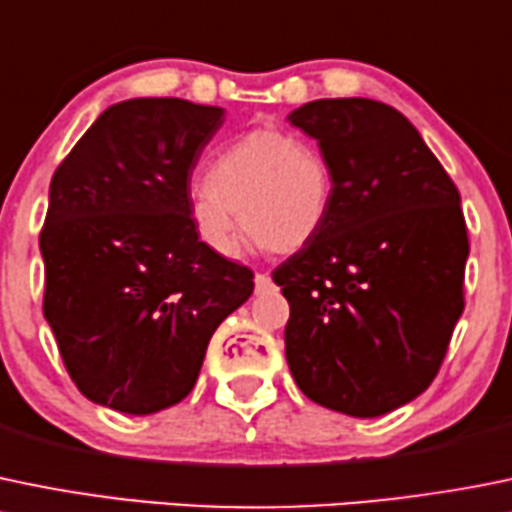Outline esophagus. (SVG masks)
Wrapping results in <instances>:
<instances>
[{
    "mask_svg": "<svg viewBox=\"0 0 512 512\" xmlns=\"http://www.w3.org/2000/svg\"><path fill=\"white\" fill-rule=\"evenodd\" d=\"M270 287H272L270 275H262V272H257V275H255V290L265 292V290H270Z\"/></svg>",
    "mask_w": 512,
    "mask_h": 512,
    "instance_id": "1",
    "label": "esophagus"
}]
</instances>
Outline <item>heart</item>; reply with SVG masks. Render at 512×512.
I'll return each instance as SVG.
<instances>
[{"mask_svg": "<svg viewBox=\"0 0 512 512\" xmlns=\"http://www.w3.org/2000/svg\"><path fill=\"white\" fill-rule=\"evenodd\" d=\"M332 205V172L310 140L260 127L227 142L210 160L190 220L215 255H235L240 220L262 247L292 255L320 235ZM241 217H236V212Z\"/></svg>", "mask_w": 512, "mask_h": 512, "instance_id": "b5f03b06", "label": "heart"}]
</instances>
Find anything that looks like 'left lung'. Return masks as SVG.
I'll use <instances>...</instances> for the list:
<instances>
[{"label": "left lung", "instance_id": "left-lung-1", "mask_svg": "<svg viewBox=\"0 0 512 512\" xmlns=\"http://www.w3.org/2000/svg\"><path fill=\"white\" fill-rule=\"evenodd\" d=\"M287 122L332 172L320 235L272 272L290 302L287 365L312 403L377 418L428 390L463 315L458 187L413 124L375 99H315Z\"/></svg>", "mask_w": 512, "mask_h": 512}]
</instances>
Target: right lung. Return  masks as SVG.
Segmentation results:
<instances>
[{
	"label": "right lung",
	"mask_w": 512,
	"mask_h": 512,
	"mask_svg": "<svg viewBox=\"0 0 512 512\" xmlns=\"http://www.w3.org/2000/svg\"><path fill=\"white\" fill-rule=\"evenodd\" d=\"M222 122V107L124 99L54 172L39 235L44 317L92 403L152 415L185 400L212 332L255 290L190 220L192 170Z\"/></svg>",
	"instance_id": "right-lung-1"
}]
</instances>
